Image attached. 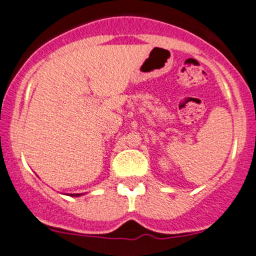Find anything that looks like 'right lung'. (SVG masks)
I'll list each match as a JSON object with an SVG mask.
<instances>
[{
	"label": "right lung",
	"instance_id": "add662e5",
	"mask_svg": "<svg viewBox=\"0 0 256 256\" xmlns=\"http://www.w3.org/2000/svg\"><path fill=\"white\" fill-rule=\"evenodd\" d=\"M81 195H82V194H71L70 196H75V198H78V196H81Z\"/></svg>",
	"mask_w": 256,
	"mask_h": 256
}]
</instances>
